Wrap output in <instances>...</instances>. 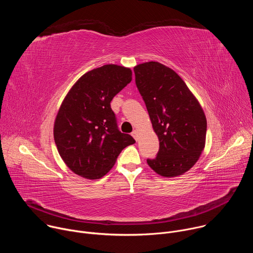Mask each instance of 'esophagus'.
Returning a JSON list of instances; mask_svg holds the SVG:
<instances>
[{"instance_id": "esophagus-1", "label": "esophagus", "mask_w": 253, "mask_h": 253, "mask_svg": "<svg viewBox=\"0 0 253 253\" xmlns=\"http://www.w3.org/2000/svg\"><path fill=\"white\" fill-rule=\"evenodd\" d=\"M132 136H133V138L137 141V140H138V137H139V132H138L137 130H134V131L132 132Z\"/></svg>"}]
</instances>
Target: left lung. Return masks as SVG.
I'll return each mask as SVG.
<instances>
[{
    "label": "left lung",
    "instance_id": "1",
    "mask_svg": "<svg viewBox=\"0 0 253 253\" xmlns=\"http://www.w3.org/2000/svg\"><path fill=\"white\" fill-rule=\"evenodd\" d=\"M134 73L159 139V151L147 163L161 176L181 175L196 163L205 145L207 123L202 108L172 69L147 62L137 65Z\"/></svg>",
    "mask_w": 253,
    "mask_h": 253
}]
</instances>
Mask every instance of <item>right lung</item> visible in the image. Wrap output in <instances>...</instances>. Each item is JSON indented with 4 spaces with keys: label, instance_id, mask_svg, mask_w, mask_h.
I'll return each mask as SVG.
<instances>
[{
    "label": "right lung",
    "instance_id": "obj_1",
    "mask_svg": "<svg viewBox=\"0 0 253 253\" xmlns=\"http://www.w3.org/2000/svg\"><path fill=\"white\" fill-rule=\"evenodd\" d=\"M131 80L130 69L104 65L84 74L64 99L54 138L60 156L76 174L88 179L103 177L121 151L135 143L119 130L110 105Z\"/></svg>",
    "mask_w": 253,
    "mask_h": 253
}]
</instances>
